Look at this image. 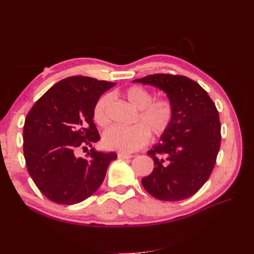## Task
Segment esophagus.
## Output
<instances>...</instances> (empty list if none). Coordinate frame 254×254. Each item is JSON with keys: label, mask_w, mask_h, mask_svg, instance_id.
<instances>
[{"label": "esophagus", "mask_w": 254, "mask_h": 254, "mask_svg": "<svg viewBox=\"0 0 254 254\" xmlns=\"http://www.w3.org/2000/svg\"><path fill=\"white\" fill-rule=\"evenodd\" d=\"M118 156L120 159H131L132 158V155H130V153H125V152H119Z\"/></svg>", "instance_id": "1"}]
</instances>
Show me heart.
I'll return each mask as SVG.
<instances>
[{
	"label": "heart",
	"mask_w": 254,
	"mask_h": 254,
	"mask_svg": "<svg viewBox=\"0 0 254 254\" xmlns=\"http://www.w3.org/2000/svg\"><path fill=\"white\" fill-rule=\"evenodd\" d=\"M124 96L135 109V125L130 128L113 126L103 134V145L107 149L121 152H131L140 149L152 137L163 136L171 128L175 118V107L170 97L153 98L148 89L132 86L124 91ZM111 96L105 94L96 102L93 120L98 126L106 127L110 123L109 107Z\"/></svg>",
	"instance_id": "heart-1"
}]
</instances>
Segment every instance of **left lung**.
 I'll return each instance as SVG.
<instances>
[{
	"label": "left lung",
	"mask_w": 254,
	"mask_h": 254,
	"mask_svg": "<svg viewBox=\"0 0 254 254\" xmlns=\"http://www.w3.org/2000/svg\"><path fill=\"white\" fill-rule=\"evenodd\" d=\"M133 81L163 90L175 107L171 128L147 152L156 167L142 179L144 189L163 201L191 197L216 164L221 142L216 106L200 84L187 76L153 74Z\"/></svg>",
	"instance_id": "8db88e82"
}]
</instances>
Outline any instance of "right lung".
<instances>
[{
    "mask_svg": "<svg viewBox=\"0 0 254 254\" xmlns=\"http://www.w3.org/2000/svg\"><path fill=\"white\" fill-rule=\"evenodd\" d=\"M114 82L86 76L58 81L38 99L23 127V151L28 174L41 193L53 202L75 204L93 195L102 186L115 152L90 149L84 158L79 148L101 140L93 109Z\"/></svg>",
    "mask_w": 254,
    "mask_h": 254,
    "instance_id": "1",
    "label": "right lung"
}]
</instances>
